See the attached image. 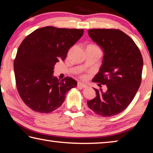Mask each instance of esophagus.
<instances>
[{"mask_svg": "<svg viewBox=\"0 0 153 153\" xmlns=\"http://www.w3.org/2000/svg\"><path fill=\"white\" fill-rule=\"evenodd\" d=\"M77 87H79V88H86L87 87V85L84 84V83H81V82H78L77 83Z\"/></svg>", "mask_w": 153, "mask_h": 153, "instance_id": "34e87169", "label": "esophagus"}]
</instances>
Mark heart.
<instances>
[{
  "instance_id": "b5f03b06",
  "label": "heart",
  "mask_w": 153,
  "mask_h": 153,
  "mask_svg": "<svg viewBox=\"0 0 153 153\" xmlns=\"http://www.w3.org/2000/svg\"><path fill=\"white\" fill-rule=\"evenodd\" d=\"M81 77H82V78H83V79H84V78H86V75H82Z\"/></svg>"
}]
</instances>
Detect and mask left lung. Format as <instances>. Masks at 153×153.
Here are the masks:
<instances>
[{"instance_id":"left-lung-1","label":"left lung","mask_w":153,"mask_h":153,"mask_svg":"<svg viewBox=\"0 0 153 153\" xmlns=\"http://www.w3.org/2000/svg\"><path fill=\"white\" fill-rule=\"evenodd\" d=\"M88 35L104 51L102 64L92 82L106 85L107 91L94 88L88 107L102 117L122 112L132 101L142 81L143 59L134 40L117 29H91Z\"/></svg>"}]
</instances>
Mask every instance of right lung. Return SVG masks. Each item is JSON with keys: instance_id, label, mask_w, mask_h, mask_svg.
Listing matches in <instances>:
<instances>
[{"instance_id": "obj_1", "label": "right lung", "mask_w": 153, "mask_h": 153, "mask_svg": "<svg viewBox=\"0 0 153 153\" xmlns=\"http://www.w3.org/2000/svg\"><path fill=\"white\" fill-rule=\"evenodd\" d=\"M84 33V30L46 26L36 30L21 43L14 60L16 86L21 98L31 109L49 113L63 104L66 93L77 82L53 77L55 65Z\"/></svg>"}]
</instances>
